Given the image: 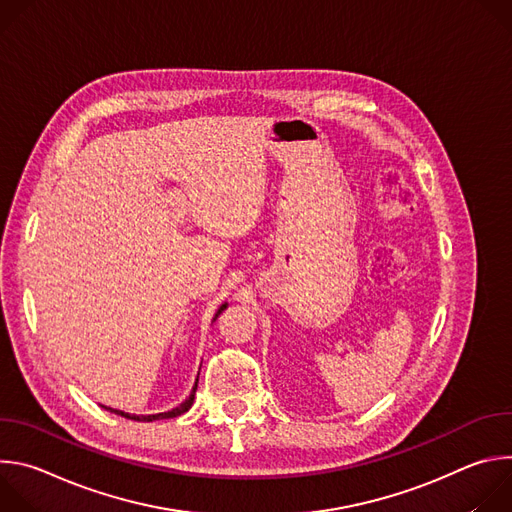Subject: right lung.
<instances>
[{
	"mask_svg": "<svg viewBox=\"0 0 512 512\" xmlns=\"http://www.w3.org/2000/svg\"><path fill=\"white\" fill-rule=\"evenodd\" d=\"M227 308V304H223L221 308H218V312L214 314V320L221 316V312ZM196 387H198V379H196V383H194V387H192V393H190V397L184 401V403H180L178 407H174L172 411H166V413H156V415H129V413H123V411H117V409H111V407H105L107 411H111V413H117V415H121V417H127V419H133V421H156V419H172V417H178V415H182V413H186L190 407H192V403H194V395H196Z\"/></svg>",
	"mask_w": 512,
	"mask_h": 512,
	"instance_id": "right-lung-1",
	"label": "right lung"
}]
</instances>
